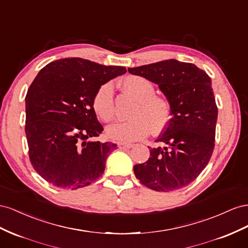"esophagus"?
Instances as JSON below:
<instances>
[{"label":"esophagus","instance_id":"esophagus-1","mask_svg":"<svg viewBox=\"0 0 248 248\" xmlns=\"http://www.w3.org/2000/svg\"><path fill=\"white\" fill-rule=\"evenodd\" d=\"M117 146L119 148H131L133 146V144H131V143H124V142H118Z\"/></svg>","mask_w":248,"mask_h":248}]
</instances>
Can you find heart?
<instances>
[{
    "label": "heart",
    "instance_id": "1",
    "mask_svg": "<svg viewBox=\"0 0 248 248\" xmlns=\"http://www.w3.org/2000/svg\"><path fill=\"white\" fill-rule=\"evenodd\" d=\"M125 91L135 96L137 104L130 120L111 124L107 129L110 139L119 142H134L165 129L171 117V106L165 97L155 94L154 85L139 76L126 77L122 82ZM93 109L103 122L109 123L115 116L113 86L111 83L98 87L93 96Z\"/></svg>",
    "mask_w": 248,
    "mask_h": 248
}]
</instances>
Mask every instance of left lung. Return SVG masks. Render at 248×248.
Listing matches in <instances>:
<instances>
[{
  "label": "left lung",
  "instance_id": "1",
  "mask_svg": "<svg viewBox=\"0 0 248 248\" xmlns=\"http://www.w3.org/2000/svg\"><path fill=\"white\" fill-rule=\"evenodd\" d=\"M129 73L157 84L171 106V118L150 148L145 163L134 166L141 184L168 192L193 182L209 163L214 150L217 106L206 72L192 63L163 60L128 68Z\"/></svg>",
  "mask_w": 248,
  "mask_h": 248
}]
</instances>
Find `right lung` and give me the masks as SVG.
<instances>
[{
  "label": "right lung",
  "instance_id": "right-lung-1",
  "mask_svg": "<svg viewBox=\"0 0 248 248\" xmlns=\"http://www.w3.org/2000/svg\"><path fill=\"white\" fill-rule=\"evenodd\" d=\"M126 73L82 58L48 63L26 95V136L33 168L52 185L76 190L102 176L116 144L100 136L93 96L98 87Z\"/></svg>",
  "mask_w": 248,
  "mask_h": 248
}]
</instances>
